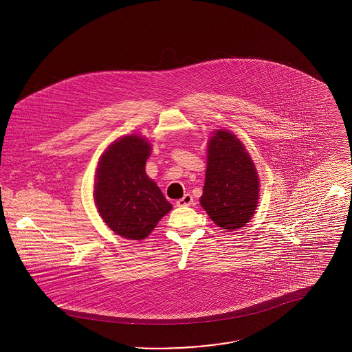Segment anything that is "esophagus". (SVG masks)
I'll use <instances>...</instances> for the list:
<instances>
[{"label":"esophagus","mask_w":352,"mask_h":352,"mask_svg":"<svg viewBox=\"0 0 352 352\" xmlns=\"http://www.w3.org/2000/svg\"><path fill=\"white\" fill-rule=\"evenodd\" d=\"M192 201H194V199H192V197H191L190 194H184V198L178 199L175 204H177L178 207H184V206H190V204H192Z\"/></svg>","instance_id":"1"}]
</instances>
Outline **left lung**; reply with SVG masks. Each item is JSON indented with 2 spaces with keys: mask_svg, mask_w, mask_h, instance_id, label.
<instances>
[{
  "mask_svg": "<svg viewBox=\"0 0 352 352\" xmlns=\"http://www.w3.org/2000/svg\"><path fill=\"white\" fill-rule=\"evenodd\" d=\"M258 201V178L243 144L228 131L210 140L201 207L223 230L250 221Z\"/></svg>",
  "mask_w": 352,
  "mask_h": 352,
  "instance_id": "left-lung-1",
  "label": "left lung"
}]
</instances>
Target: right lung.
<instances>
[{
  "label": "right lung",
  "instance_id": "right-lung-1",
  "mask_svg": "<svg viewBox=\"0 0 352 352\" xmlns=\"http://www.w3.org/2000/svg\"><path fill=\"white\" fill-rule=\"evenodd\" d=\"M151 145L138 135H125L101 157L95 201L101 218L120 236L145 239L171 210L160 187L145 173Z\"/></svg>",
  "mask_w": 352,
  "mask_h": 352
}]
</instances>
